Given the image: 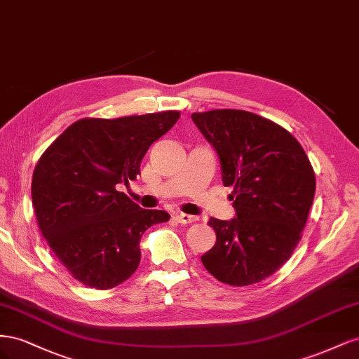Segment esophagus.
Instances as JSON below:
<instances>
[{
	"mask_svg": "<svg viewBox=\"0 0 359 359\" xmlns=\"http://www.w3.org/2000/svg\"><path fill=\"white\" fill-rule=\"evenodd\" d=\"M175 219H177L178 223H181V224H189V223L196 222L198 217H196V215H190V214H184V212H178V214L175 215Z\"/></svg>",
	"mask_w": 359,
	"mask_h": 359,
	"instance_id": "obj_1",
	"label": "esophagus"
}]
</instances>
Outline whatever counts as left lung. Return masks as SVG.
<instances>
[{
    "label": "left lung",
    "mask_w": 359,
    "mask_h": 359,
    "mask_svg": "<svg viewBox=\"0 0 359 359\" xmlns=\"http://www.w3.org/2000/svg\"><path fill=\"white\" fill-rule=\"evenodd\" d=\"M191 119L219 154L236 212L227 222L211 217L217 241L202 264L222 283H259L301 240L316 190L311 163L286 128L256 114L215 109Z\"/></svg>",
    "instance_id": "obj_1"
}]
</instances>
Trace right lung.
I'll return each instance as SVG.
<instances>
[{
    "label": "right lung",
    "instance_id": "add662e5",
    "mask_svg": "<svg viewBox=\"0 0 359 359\" xmlns=\"http://www.w3.org/2000/svg\"><path fill=\"white\" fill-rule=\"evenodd\" d=\"M178 111L83 118L69 126L37 161L31 198L41 235L70 274L93 289H112L140 262L144 232L170 219L144 210L118 184L140 173V161L178 121Z\"/></svg>",
    "mask_w": 359,
    "mask_h": 359
}]
</instances>
